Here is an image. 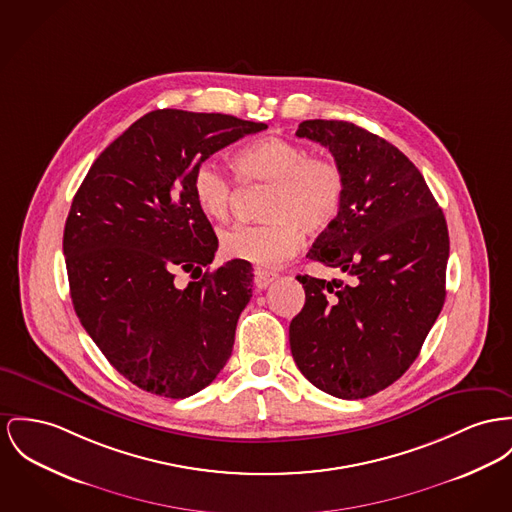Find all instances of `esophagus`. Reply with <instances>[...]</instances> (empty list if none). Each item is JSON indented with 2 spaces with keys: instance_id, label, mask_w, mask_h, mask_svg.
<instances>
[{
  "instance_id": "obj_1",
  "label": "esophagus",
  "mask_w": 512,
  "mask_h": 512,
  "mask_svg": "<svg viewBox=\"0 0 512 512\" xmlns=\"http://www.w3.org/2000/svg\"><path fill=\"white\" fill-rule=\"evenodd\" d=\"M279 275L275 272H264V270H258L256 275H254V283H256V287L258 289H266V287H270L273 281L277 279Z\"/></svg>"
}]
</instances>
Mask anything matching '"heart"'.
<instances>
[{"mask_svg": "<svg viewBox=\"0 0 512 512\" xmlns=\"http://www.w3.org/2000/svg\"><path fill=\"white\" fill-rule=\"evenodd\" d=\"M242 182H272L264 202V223L235 225L221 233L227 258L256 268H275L301 246V231L318 235L341 213L345 176L324 157H312L307 145L287 137H262L233 155ZM235 184L215 163L204 161L192 174V194L205 217L229 215Z\"/></svg>", "mask_w": 512, "mask_h": 512, "instance_id": "heart-1", "label": "heart"}]
</instances>
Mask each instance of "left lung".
Masks as SVG:
<instances>
[{"instance_id": "8db88e82", "label": "left lung", "mask_w": 512, "mask_h": 512, "mask_svg": "<svg viewBox=\"0 0 512 512\" xmlns=\"http://www.w3.org/2000/svg\"><path fill=\"white\" fill-rule=\"evenodd\" d=\"M297 136L330 149L345 176L338 219L308 258L351 283L297 275L305 307L291 320L299 371L326 394L359 400L409 369L444 305L448 229L408 157L351 122L305 120Z\"/></svg>"}]
</instances>
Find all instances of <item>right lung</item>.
Returning <instances> with one entry per match:
<instances>
[{
  "label": "right lung",
  "mask_w": 512,
  "mask_h": 512,
  "mask_svg": "<svg viewBox=\"0 0 512 512\" xmlns=\"http://www.w3.org/2000/svg\"><path fill=\"white\" fill-rule=\"evenodd\" d=\"M268 126L163 108L116 137L79 186L64 229L75 314L108 363L137 388L188 398L231 357L252 266L205 272L217 237L192 194L209 155ZM178 271L198 272L184 290Z\"/></svg>",
  "instance_id": "right-lung-1"
}]
</instances>
